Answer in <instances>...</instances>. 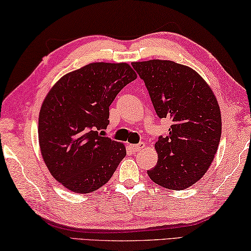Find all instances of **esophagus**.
Listing matches in <instances>:
<instances>
[{
  "label": "esophagus",
  "mask_w": 251,
  "mask_h": 251,
  "mask_svg": "<svg viewBox=\"0 0 251 251\" xmlns=\"http://www.w3.org/2000/svg\"><path fill=\"white\" fill-rule=\"evenodd\" d=\"M145 147H146L145 142H139V143H137V145H130V148L134 151V152H135V151H139V150L143 149Z\"/></svg>",
  "instance_id": "obj_1"
}]
</instances>
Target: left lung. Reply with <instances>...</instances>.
Wrapping results in <instances>:
<instances>
[{"mask_svg": "<svg viewBox=\"0 0 251 251\" xmlns=\"http://www.w3.org/2000/svg\"><path fill=\"white\" fill-rule=\"evenodd\" d=\"M160 119H170L167 137L155 142L158 162L148 176L159 186L183 190L202 178L221 137L218 101L195 70L169 60L132 62Z\"/></svg>", "mask_w": 251, "mask_h": 251, "instance_id": "left-lung-1", "label": "left lung"}]
</instances>
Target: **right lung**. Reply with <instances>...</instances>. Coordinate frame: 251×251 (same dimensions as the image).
<instances>
[{
	"mask_svg": "<svg viewBox=\"0 0 251 251\" xmlns=\"http://www.w3.org/2000/svg\"><path fill=\"white\" fill-rule=\"evenodd\" d=\"M135 79L128 63H90L63 75L45 97L39 116L41 153L69 190L90 194L101 188L126 157L125 145L100 131L109 125L117 94Z\"/></svg>",
	"mask_w": 251,
	"mask_h": 251,
	"instance_id": "obj_1",
	"label": "right lung"
}]
</instances>
